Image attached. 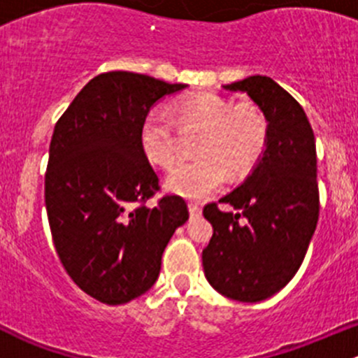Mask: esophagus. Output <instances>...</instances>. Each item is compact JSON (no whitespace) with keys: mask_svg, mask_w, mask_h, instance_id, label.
<instances>
[{"mask_svg":"<svg viewBox=\"0 0 358 358\" xmlns=\"http://www.w3.org/2000/svg\"><path fill=\"white\" fill-rule=\"evenodd\" d=\"M189 211H190V216H201L202 208H201L199 204H196V202H190V204H189Z\"/></svg>","mask_w":358,"mask_h":358,"instance_id":"obj_1","label":"esophagus"}]
</instances>
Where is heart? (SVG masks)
I'll list each match as a JSON object with an SVG mask.
<instances>
[{"label":"heart","mask_w":358,"mask_h":358,"mask_svg":"<svg viewBox=\"0 0 358 358\" xmlns=\"http://www.w3.org/2000/svg\"><path fill=\"white\" fill-rule=\"evenodd\" d=\"M175 122L183 129H202L192 161L180 162L166 176V189L187 199H202L227 178L246 176L268 143V119L255 103H237L218 93H196L178 100ZM171 115L154 110L143 119L140 145L152 164L171 168L178 157V135Z\"/></svg>","instance_id":"b5f03b06"}]
</instances>
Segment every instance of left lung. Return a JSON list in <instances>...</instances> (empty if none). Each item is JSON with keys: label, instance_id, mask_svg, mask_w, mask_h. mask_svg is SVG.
Returning a JSON list of instances; mask_svg holds the SVG:
<instances>
[{"label": "left lung", "instance_id": "left-lung-1", "mask_svg": "<svg viewBox=\"0 0 358 358\" xmlns=\"http://www.w3.org/2000/svg\"><path fill=\"white\" fill-rule=\"evenodd\" d=\"M223 90L243 92L268 119V143L246 182L204 206L213 237L202 251L208 282L227 298L255 303L279 292L298 272L319 220L315 136L303 107L266 76Z\"/></svg>", "mask_w": 358, "mask_h": 358}]
</instances>
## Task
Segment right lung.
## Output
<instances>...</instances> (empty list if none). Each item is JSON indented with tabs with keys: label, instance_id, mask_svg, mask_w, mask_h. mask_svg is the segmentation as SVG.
I'll use <instances>...</instances> for the list:
<instances>
[{
	"label": "right lung",
	"instance_id": "add662e5",
	"mask_svg": "<svg viewBox=\"0 0 358 358\" xmlns=\"http://www.w3.org/2000/svg\"><path fill=\"white\" fill-rule=\"evenodd\" d=\"M185 88L128 71L95 76L57 121L45 204L57 255L76 286L106 305L149 291L164 248L189 220L185 201L164 196L140 145L162 96Z\"/></svg>",
	"mask_w": 358,
	"mask_h": 358
}]
</instances>
